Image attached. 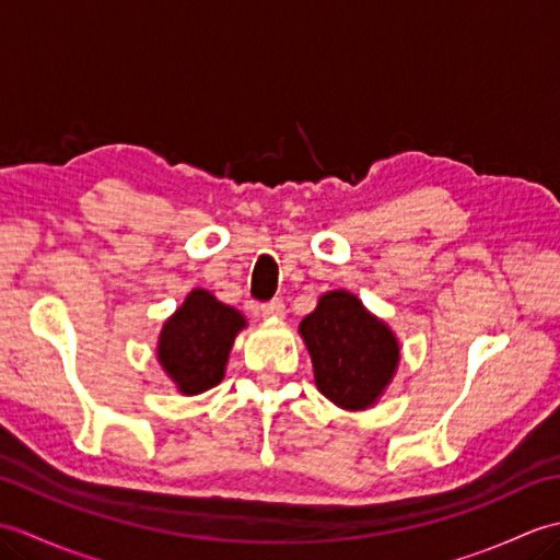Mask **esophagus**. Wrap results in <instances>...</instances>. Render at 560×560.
<instances>
[{
	"label": "esophagus",
	"instance_id": "esophagus-1",
	"mask_svg": "<svg viewBox=\"0 0 560 560\" xmlns=\"http://www.w3.org/2000/svg\"><path fill=\"white\" fill-rule=\"evenodd\" d=\"M257 313H259L261 317H267V319H281L283 315H287V305H283V303L277 299V301H269V303L257 305Z\"/></svg>",
	"mask_w": 560,
	"mask_h": 560
}]
</instances>
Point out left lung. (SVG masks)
Wrapping results in <instances>:
<instances>
[{
  "label": "left lung",
  "instance_id": "1",
  "mask_svg": "<svg viewBox=\"0 0 560 560\" xmlns=\"http://www.w3.org/2000/svg\"><path fill=\"white\" fill-rule=\"evenodd\" d=\"M313 359L315 385L337 407H373L395 377L399 341L349 291H329L299 327Z\"/></svg>",
  "mask_w": 560,
  "mask_h": 560
}]
</instances>
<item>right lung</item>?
Listing matches in <instances>:
<instances>
[{
    "instance_id": "1",
    "label": "right lung",
    "mask_w": 560,
    "mask_h": 560,
    "mask_svg": "<svg viewBox=\"0 0 560 560\" xmlns=\"http://www.w3.org/2000/svg\"><path fill=\"white\" fill-rule=\"evenodd\" d=\"M245 317L205 289H195L165 319L159 337V363L183 395L217 387Z\"/></svg>"
}]
</instances>
